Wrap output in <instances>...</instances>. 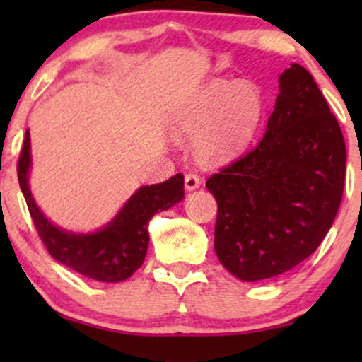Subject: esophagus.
Listing matches in <instances>:
<instances>
[{
	"instance_id": "esophagus-1",
	"label": "esophagus",
	"mask_w": 362,
	"mask_h": 362,
	"mask_svg": "<svg viewBox=\"0 0 362 362\" xmlns=\"http://www.w3.org/2000/svg\"><path fill=\"white\" fill-rule=\"evenodd\" d=\"M201 187V177L197 175V173H187L185 175V189L187 190H195Z\"/></svg>"
}]
</instances>
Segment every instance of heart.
<instances>
[{
    "label": "heart",
    "instance_id": "obj_1",
    "mask_svg": "<svg viewBox=\"0 0 362 362\" xmlns=\"http://www.w3.org/2000/svg\"><path fill=\"white\" fill-rule=\"evenodd\" d=\"M264 98L252 83L218 80L207 85L172 120L177 136H199V153L209 161L238 155L259 127Z\"/></svg>",
    "mask_w": 362,
    "mask_h": 362
}]
</instances>
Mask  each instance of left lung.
<instances>
[{
  "label": "left lung",
  "instance_id": "obj_1",
  "mask_svg": "<svg viewBox=\"0 0 362 362\" xmlns=\"http://www.w3.org/2000/svg\"><path fill=\"white\" fill-rule=\"evenodd\" d=\"M346 160L337 119L313 76L293 62L260 143L206 182L218 202L219 262L253 282L308 259L337 216Z\"/></svg>",
  "mask_w": 362,
  "mask_h": 362
}]
</instances>
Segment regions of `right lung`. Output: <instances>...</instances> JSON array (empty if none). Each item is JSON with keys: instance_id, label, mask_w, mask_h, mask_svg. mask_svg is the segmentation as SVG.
Masks as SVG:
<instances>
[{"instance_id": "obj_1", "label": "right lung", "mask_w": 362, "mask_h": 362, "mask_svg": "<svg viewBox=\"0 0 362 362\" xmlns=\"http://www.w3.org/2000/svg\"><path fill=\"white\" fill-rule=\"evenodd\" d=\"M30 165V134L27 131L16 172L37 233L52 259L95 281H126L138 271L148 252L151 218L184 199V175L177 173L161 184L141 187L102 230L88 235L69 233L54 226L37 207L28 189Z\"/></svg>"}]
</instances>
